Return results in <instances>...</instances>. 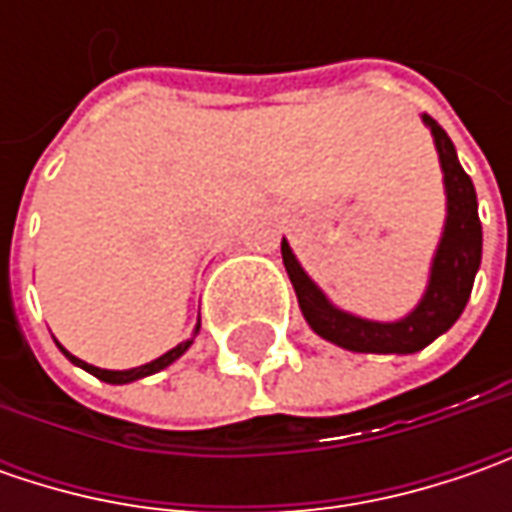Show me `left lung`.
Wrapping results in <instances>:
<instances>
[{
    "label": "left lung",
    "mask_w": 512,
    "mask_h": 512,
    "mask_svg": "<svg viewBox=\"0 0 512 512\" xmlns=\"http://www.w3.org/2000/svg\"><path fill=\"white\" fill-rule=\"evenodd\" d=\"M422 119L433 133V142L439 150L444 193H447V219H444L442 242L436 247L430 265V282L422 302L413 307V313H407L399 322H370L330 305V299L307 276L305 267L299 265L290 245L282 239L285 270L293 282L307 325L322 339L353 353H416L433 339H439L462 316L473 290L476 270L482 265V222H479L476 187L459 165L456 148L442 125L427 113Z\"/></svg>",
    "instance_id": "8db88e82"
}]
</instances>
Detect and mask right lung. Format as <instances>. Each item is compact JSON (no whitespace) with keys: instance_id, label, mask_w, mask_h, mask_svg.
<instances>
[{"instance_id":"right-lung-1","label":"right lung","mask_w":512,"mask_h":512,"mask_svg":"<svg viewBox=\"0 0 512 512\" xmlns=\"http://www.w3.org/2000/svg\"><path fill=\"white\" fill-rule=\"evenodd\" d=\"M196 333H199V325H196ZM59 344V342H56ZM193 344V339H187V342L182 344H176L173 350H168L165 356H159V359H153V362L148 364H142V367H130V370H102V367H93V364L88 362H82V359H76L73 353H68L62 344H59V350L68 356L70 362L76 364V367H82V370H88V373H93L96 379H102V382H108V384H128V382H136V379H145V376H150V373H159V370H165L168 364H173L182 353H185L187 347Z\"/></svg>"}]
</instances>
